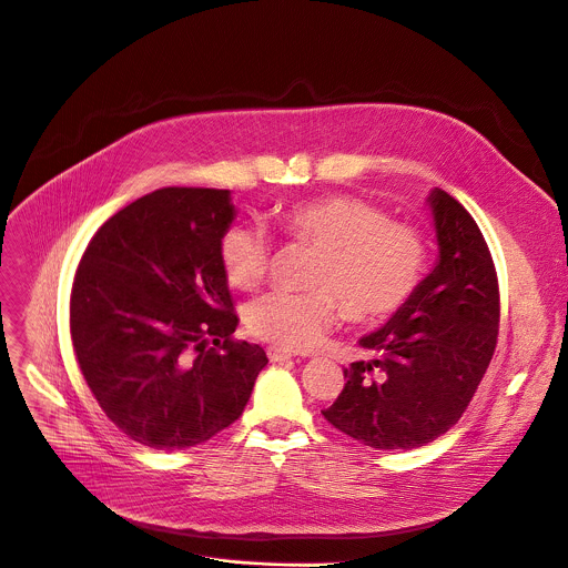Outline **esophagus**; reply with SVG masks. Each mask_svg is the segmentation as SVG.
Instances as JSON below:
<instances>
[{
  "instance_id": "1",
  "label": "esophagus",
  "mask_w": 568,
  "mask_h": 568,
  "mask_svg": "<svg viewBox=\"0 0 568 568\" xmlns=\"http://www.w3.org/2000/svg\"><path fill=\"white\" fill-rule=\"evenodd\" d=\"M267 357H270V362H287V359H292L294 355H292V351H285V348H278V346H270L267 348Z\"/></svg>"
}]
</instances>
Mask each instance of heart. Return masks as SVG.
Listing matches in <instances>:
<instances>
[{
  "instance_id": "1",
  "label": "heart",
  "mask_w": 568,
  "mask_h": 568,
  "mask_svg": "<svg viewBox=\"0 0 568 568\" xmlns=\"http://www.w3.org/2000/svg\"><path fill=\"white\" fill-rule=\"evenodd\" d=\"M290 237L318 250L310 272L312 292H270L247 307L250 331L285 351H312L328 335L339 305L351 321L375 323L393 314L418 287L427 267V242L409 224L388 222L377 206L326 195L296 202L281 215ZM272 242L258 222H237L220 240L229 283L256 290L270 267Z\"/></svg>"
}]
</instances>
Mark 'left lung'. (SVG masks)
<instances>
[{
  "instance_id": "obj_1",
  "label": "left lung",
  "mask_w": 568,
  "mask_h": 568,
  "mask_svg": "<svg viewBox=\"0 0 568 568\" xmlns=\"http://www.w3.org/2000/svg\"><path fill=\"white\" fill-rule=\"evenodd\" d=\"M427 209L436 265L384 326L359 337L373 359L344 368V390L326 420L373 449H416L465 412L499 335V285L471 215L432 189Z\"/></svg>"
}]
</instances>
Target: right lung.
<instances>
[{"label": "right lung", "instance_id": "1", "mask_svg": "<svg viewBox=\"0 0 568 568\" xmlns=\"http://www.w3.org/2000/svg\"><path fill=\"white\" fill-rule=\"evenodd\" d=\"M233 220L231 191L159 189L112 215L80 258L75 359L105 416L145 447L209 440L267 366L261 346L231 339L240 318L220 240Z\"/></svg>", "mask_w": 568, "mask_h": 568}]
</instances>
